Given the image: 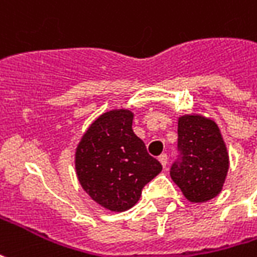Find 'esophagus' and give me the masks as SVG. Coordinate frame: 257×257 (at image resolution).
Here are the masks:
<instances>
[{
  "instance_id": "esophagus-1",
  "label": "esophagus",
  "mask_w": 257,
  "mask_h": 257,
  "mask_svg": "<svg viewBox=\"0 0 257 257\" xmlns=\"http://www.w3.org/2000/svg\"><path fill=\"white\" fill-rule=\"evenodd\" d=\"M159 162L162 163V166L166 169V166H167V155L166 154H162V155L159 157Z\"/></svg>"
}]
</instances>
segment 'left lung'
<instances>
[{"mask_svg": "<svg viewBox=\"0 0 257 257\" xmlns=\"http://www.w3.org/2000/svg\"><path fill=\"white\" fill-rule=\"evenodd\" d=\"M178 158L170 177L192 203L211 200L222 191L229 155L219 128L212 119L182 115L178 119Z\"/></svg>", "mask_w": 257, "mask_h": 257, "instance_id": "1", "label": "left lung"}]
</instances>
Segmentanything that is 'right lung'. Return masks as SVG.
Masks as SVG:
<instances>
[{"mask_svg": "<svg viewBox=\"0 0 257 257\" xmlns=\"http://www.w3.org/2000/svg\"><path fill=\"white\" fill-rule=\"evenodd\" d=\"M132 111L111 110L91 123L76 150V173L91 199L110 211L134 207L162 165L134 134Z\"/></svg>", "mask_w": 257, "mask_h": 257, "instance_id": "right-lung-1", "label": "right lung"}]
</instances>
